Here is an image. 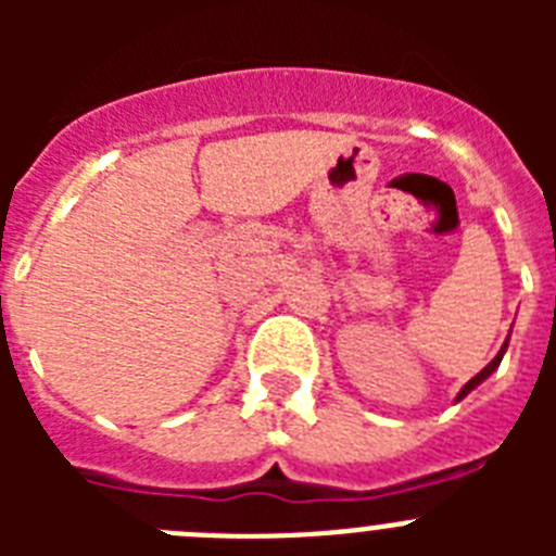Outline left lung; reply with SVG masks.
Listing matches in <instances>:
<instances>
[{
	"label": "left lung",
	"mask_w": 556,
	"mask_h": 556,
	"mask_svg": "<svg viewBox=\"0 0 556 556\" xmlns=\"http://www.w3.org/2000/svg\"><path fill=\"white\" fill-rule=\"evenodd\" d=\"M507 345H509V337H507V342H504V345H501V351H498V353H495V358H493V362H490V365H488V367H484V370H481V372H476V376H473V378H470L468 384L462 387V390H459V395H456V401H462V397L468 395V392H470V390H476V387H479V384H481V381H484V378H490V376H493V372H495V370H498V365H501V358H504V353H507Z\"/></svg>",
	"instance_id": "obj_1"
}]
</instances>
